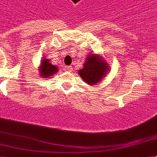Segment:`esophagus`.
Returning <instances> with one entry per match:
<instances>
[{"label":"esophagus","instance_id":"esophagus-1","mask_svg":"<svg viewBox=\"0 0 157 157\" xmlns=\"http://www.w3.org/2000/svg\"><path fill=\"white\" fill-rule=\"evenodd\" d=\"M65 70H66V71L71 72V71H72V67H71V66H69V67H65Z\"/></svg>","mask_w":157,"mask_h":157}]
</instances>
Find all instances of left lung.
<instances>
[{"label":"left lung","instance_id":"obj_1","mask_svg":"<svg viewBox=\"0 0 157 157\" xmlns=\"http://www.w3.org/2000/svg\"><path fill=\"white\" fill-rule=\"evenodd\" d=\"M107 70L108 67L107 63L94 54L86 58L83 68L78 71V74L86 83L95 85L106 75Z\"/></svg>","mask_w":157,"mask_h":157}]
</instances>
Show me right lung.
I'll return each instance as SVG.
<instances>
[{
	"instance_id": "obj_1",
	"label": "right lung",
	"mask_w": 157,
	"mask_h": 157,
	"mask_svg": "<svg viewBox=\"0 0 157 157\" xmlns=\"http://www.w3.org/2000/svg\"><path fill=\"white\" fill-rule=\"evenodd\" d=\"M40 74L43 78H48L53 75L58 71V68L55 66L50 63L49 59H44L42 60L40 67Z\"/></svg>"
}]
</instances>
